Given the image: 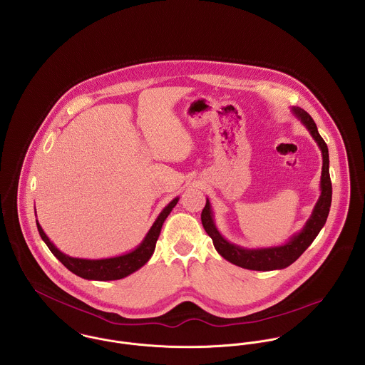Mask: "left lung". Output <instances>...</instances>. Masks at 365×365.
Returning a JSON list of instances; mask_svg holds the SVG:
<instances>
[{
    "mask_svg": "<svg viewBox=\"0 0 365 365\" xmlns=\"http://www.w3.org/2000/svg\"><path fill=\"white\" fill-rule=\"evenodd\" d=\"M292 113L301 123L309 130L313 140L317 143L320 152H322V175H320V195L319 200L314 205L311 217L307 220L305 226L302 227L301 232L295 233L289 240L284 245L279 246H272V247H261V249H247L237 246L235 243H230L226 240L220 232L217 230L215 225V217H213V210L210 207L208 198H207V205L202 209L201 213V220L204 225L205 232L208 233L213 242V246L216 252L225 259V260L242 267L247 269H255V271H272V269H282L291 265L294 261L298 260L301 255L312 245L313 240L322 230V227L326 223L330 205H331V181H330V174H329V150L322 139V136L317 132L316 123L313 122L311 115L298 108L294 106L291 108Z\"/></svg>",
    "mask_w": 365,
    "mask_h": 365,
    "instance_id": "left-lung-1",
    "label": "left lung"
}]
</instances>
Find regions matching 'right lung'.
Listing matches in <instances>:
<instances>
[{
    "label": "right lung",
    "instance_id": "add662e5",
    "mask_svg": "<svg viewBox=\"0 0 365 365\" xmlns=\"http://www.w3.org/2000/svg\"><path fill=\"white\" fill-rule=\"evenodd\" d=\"M178 197L174 198L165 208L160 212L157 216L155 223L149 229L148 235L142 240V243L133 249L129 253L116 256V257H109V259H98V260H90V259H77V257H70L60 252L51 239L46 236L43 232L42 226L36 220V226L39 230V235L42 240L46 243L49 250L52 252L53 256L60 261L66 268H68L71 272L76 275L84 278V279H94V281H113V279H120L132 272L138 271L140 267H143L148 261L150 260L155 249H156V242L161 232V226L165 220V217L170 215V212L177 205Z\"/></svg>",
    "mask_w": 365,
    "mask_h": 365
}]
</instances>
